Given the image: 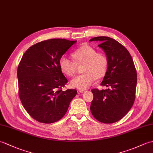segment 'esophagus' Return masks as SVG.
<instances>
[{"mask_svg":"<svg viewBox=\"0 0 153 153\" xmlns=\"http://www.w3.org/2000/svg\"><path fill=\"white\" fill-rule=\"evenodd\" d=\"M79 92L81 93H82L85 92V90H83V89H79Z\"/></svg>","mask_w":153,"mask_h":153,"instance_id":"34e87169","label":"esophagus"}]
</instances>
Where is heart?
Here are the masks:
<instances>
[{"instance_id": "1", "label": "heart", "mask_w": 153, "mask_h": 153, "mask_svg": "<svg viewBox=\"0 0 153 153\" xmlns=\"http://www.w3.org/2000/svg\"><path fill=\"white\" fill-rule=\"evenodd\" d=\"M74 61L62 56L58 61L59 68L64 74L73 77L76 74L77 65L83 64V73L71 80L70 87L78 89H86L95 81L105 76L108 67V59L105 54L97 53L89 45H82L72 53Z\"/></svg>"}]
</instances>
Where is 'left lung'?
<instances>
[{"label": "left lung", "instance_id": "left-lung-1", "mask_svg": "<svg viewBox=\"0 0 153 153\" xmlns=\"http://www.w3.org/2000/svg\"><path fill=\"white\" fill-rule=\"evenodd\" d=\"M90 41L100 42L105 51L108 67L101 83L108 87L93 89L91 112L98 121L112 123L121 120L131 109L135 99L137 71L129 51L119 42L108 37H94Z\"/></svg>", "mask_w": 153, "mask_h": 153}]
</instances>
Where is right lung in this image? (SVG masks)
I'll return each instance as SVG.
<instances>
[{
  "label": "right lung",
  "instance_id": "right-lung-1",
  "mask_svg": "<svg viewBox=\"0 0 153 153\" xmlns=\"http://www.w3.org/2000/svg\"><path fill=\"white\" fill-rule=\"evenodd\" d=\"M77 41L51 39L32 45L18 68L19 97L22 105L39 122L51 123L66 114L76 89L62 91L68 79L58 61Z\"/></svg>",
  "mask_w": 153,
  "mask_h": 153
}]
</instances>
